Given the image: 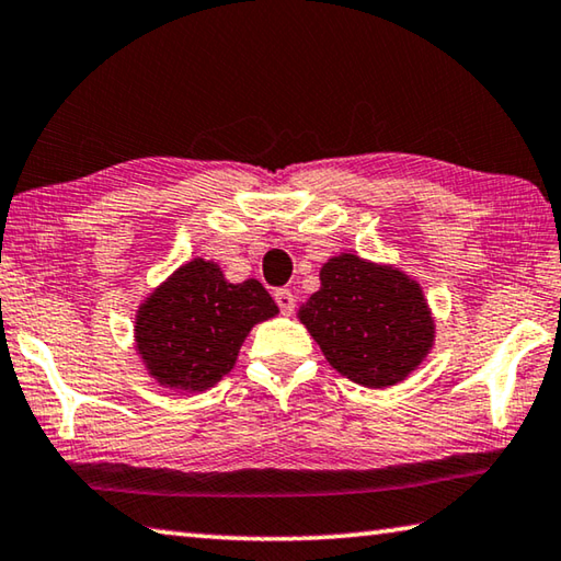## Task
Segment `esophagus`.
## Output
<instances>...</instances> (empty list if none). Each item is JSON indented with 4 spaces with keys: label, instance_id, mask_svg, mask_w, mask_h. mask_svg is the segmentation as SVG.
Listing matches in <instances>:
<instances>
[{
    "label": "esophagus",
    "instance_id": "1",
    "mask_svg": "<svg viewBox=\"0 0 561 561\" xmlns=\"http://www.w3.org/2000/svg\"><path fill=\"white\" fill-rule=\"evenodd\" d=\"M274 301H277V307L282 309V314H291L294 311V294L289 289H277L274 291Z\"/></svg>",
    "mask_w": 561,
    "mask_h": 561
}]
</instances>
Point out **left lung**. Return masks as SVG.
Returning a JSON list of instances; mask_svg holds the SVG:
<instances>
[{"mask_svg": "<svg viewBox=\"0 0 561 561\" xmlns=\"http://www.w3.org/2000/svg\"><path fill=\"white\" fill-rule=\"evenodd\" d=\"M319 279L299 321L341 376L388 388L428 356L435 324L423 289L408 274L339 254L321 267Z\"/></svg>", "mask_w": 561, "mask_h": 561, "instance_id": "left-lung-1", "label": "left lung"}]
</instances>
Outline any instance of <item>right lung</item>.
<instances>
[{
  "mask_svg": "<svg viewBox=\"0 0 561 561\" xmlns=\"http://www.w3.org/2000/svg\"><path fill=\"white\" fill-rule=\"evenodd\" d=\"M277 311L257 279L230 284L215 262L193 260L140 304L136 348L160 386L205 391L230 374L250 329Z\"/></svg>",
  "mask_w": 561,
  "mask_h": 561,
  "instance_id": "1",
  "label": "right lung"
}]
</instances>
